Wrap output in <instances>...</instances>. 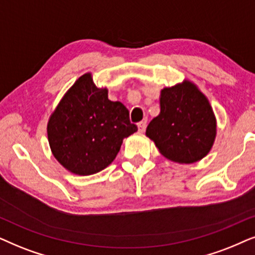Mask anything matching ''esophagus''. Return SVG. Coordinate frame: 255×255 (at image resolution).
<instances>
[{
	"mask_svg": "<svg viewBox=\"0 0 255 255\" xmlns=\"http://www.w3.org/2000/svg\"><path fill=\"white\" fill-rule=\"evenodd\" d=\"M137 127H138V131H140V133H144L145 127H147V121H141L140 124L137 125Z\"/></svg>",
	"mask_w": 255,
	"mask_h": 255,
	"instance_id": "obj_1",
	"label": "esophagus"
}]
</instances>
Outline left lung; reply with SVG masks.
<instances>
[{"instance_id":"1","label":"left lung","mask_w":255,"mask_h":255,"mask_svg":"<svg viewBox=\"0 0 255 255\" xmlns=\"http://www.w3.org/2000/svg\"><path fill=\"white\" fill-rule=\"evenodd\" d=\"M161 112L148 125L145 135L161 154L177 163H195L211 150L217 121L208 98L184 80L165 87L159 97Z\"/></svg>"}]
</instances>
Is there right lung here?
Segmentation results:
<instances>
[{
  "label": "right lung",
  "instance_id": "obj_1",
  "mask_svg": "<svg viewBox=\"0 0 255 255\" xmlns=\"http://www.w3.org/2000/svg\"><path fill=\"white\" fill-rule=\"evenodd\" d=\"M137 130L120 101L108 99L107 88H98L85 73L65 93L47 122V138L57 161L80 176L108 167L125 137Z\"/></svg>",
  "mask_w": 255,
  "mask_h": 255
}]
</instances>
